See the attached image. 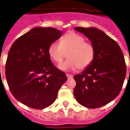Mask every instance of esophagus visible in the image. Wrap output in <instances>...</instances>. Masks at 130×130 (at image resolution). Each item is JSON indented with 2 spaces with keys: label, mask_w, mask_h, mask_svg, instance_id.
Instances as JSON below:
<instances>
[{
  "label": "esophagus",
  "mask_w": 130,
  "mask_h": 130,
  "mask_svg": "<svg viewBox=\"0 0 130 130\" xmlns=\"http://www.w3.org/2000/svg\"><path fill=\"white\" fill-rule=\"evenodd\" d=\"M67 77H68V79H72V78H73V76L71 74H67Z\"/></svg>",
  "instance_id": "obj_1"
}]
</instances>
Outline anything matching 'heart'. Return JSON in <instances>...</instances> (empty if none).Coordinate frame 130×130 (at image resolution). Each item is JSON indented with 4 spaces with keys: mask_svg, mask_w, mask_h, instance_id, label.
Instances as JSON below:
<instances>
[{
    "mask_svg": "<svg viewBox=\"0 0 130 130\" xmlns=\"http://www.w3.org/2000/svg\"><path fill=\"white\" fill-rule=\"evenodd\" d=\"M68 59L58 65L64 71L79 68L84 70L92 64L95 56V48L91 43H86L85 38L74 32L63 36L60 43L54 42L48 47V54L56 62H62L68 52Z\"/></svg>",
    "mask_w": 130,
    "mask_h": 130,
    "instance_id": "b5f03b06",
    "label": "heart"
}]
</instances>
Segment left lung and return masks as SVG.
<instances>
[{
  "instance_id": "left-lung-1",
  "label": "left lung",
  "mask_w": 130,
  "mask_h": 130,
  "mask_svg": "<svg viewBox=\"0 0 130 130\" xmlns=\"http://www.w3.org/2000/svg\"><path fill=\"white\" fill-rule=\"evenodd\" d=\"M95 48L94 59L81 74L75 75L74 94L83 106L94 109L105 105L121 92L126 76V65L118 43L96 27H75Z\"/></svg>"
}]
</instances>
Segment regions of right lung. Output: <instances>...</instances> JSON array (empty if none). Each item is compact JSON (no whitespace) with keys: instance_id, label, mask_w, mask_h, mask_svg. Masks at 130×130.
Returning a JSON list of instances; mask_svg holds the SVG:
<instances>
[{"instance_id":"1","label":"right lung","mask_w":130,"mask_h":130,"mask_svg":"<svg viewBox=\"0 0 130 130\" xmlns=\"http://www.w3.org/2000/svg\"><path fill=\"white\" fill-rule=\"evenodd\" d=\"M52 27H36L12 44L5 76L14 98L27 107L43 109L55 101L67 76L53 65L48 47L62 36Z\"/></svg>"}]
</instances>
